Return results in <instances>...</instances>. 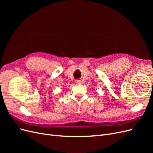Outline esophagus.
Wrapping results in <instances>:
<instances>
[{
	"instance_id": "34e87169",
	"label": "esophagus",
	"mask_w": 153,
	"mask_h": 153,
	"mask_svg": "<svg viewBox=\"0 0 153 153\" xmlns=\"http://www.w3.org/2000/svg\"><path fill=\"white\" fill-rule=\"evenodd\" d=\"M76 83H77L78 84H82V81L81 80H77L76 81Z\"/></svg>"
}]
</instances>
